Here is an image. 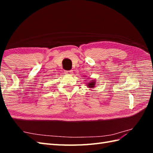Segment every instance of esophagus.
<instances>
[{
    "mask_svg": "<svg viewBox=\"0 0 153 153\" xmlns=\"http://www.w3.org/2000/svg\"><path fill=\"white\" fill-rule=\"evenodd\" d=\"M73 74V71L72 70H67V71H65V74H67V75H71Z\"/></svg>",
    "mask_w": 153,
    "mask_h": 153,
    "instance_id": "obj_1",
    "label": "esophagus"
}]
</instances>
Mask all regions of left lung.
Listing matches in <instances>:
<instances>
[{"label": "left lung", "instance_id": "8db88e82", "mask_svg": "<svg viewBox=\"0 0 153 153\" xmlns=\"http://www.w3.org/2000/svg\"><path fill=\"white\" fill-rule=\"evenodd\" d=\"M89 79V78H88ZM87 84V87H89L90 89H93V87H95V84H96V81L95 79H93V80H91L90 82H88Z\"/></svg>", "mask_w": 153, "mask_h": 153}]
</instances>
